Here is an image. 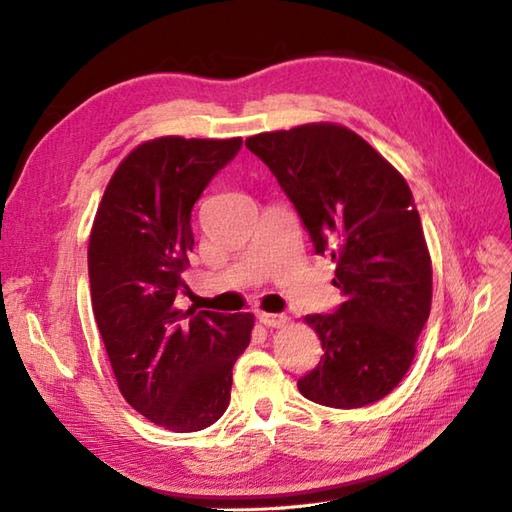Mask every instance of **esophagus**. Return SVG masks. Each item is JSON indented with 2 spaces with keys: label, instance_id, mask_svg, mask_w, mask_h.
Returning <instances> with one entry per match:
<instances>
[{
  "label": "esophagus",
  "instance_id": "esophagus-1",
  "mask_svg": "<svg viewBox=\"0 0 512 512\" xmlns=\"http://www.w3.org/2000/svg\"><path fill=\"white\" fill-rule=\"evenodd\" d=\"M257 318H259V323L266 325V327H283V325H288V316H283V314L259 312Z\"/></svg>",
  "mask_w": 512,
  "mask_h": 512
}]
</instances>
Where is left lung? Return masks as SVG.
Wrapping results in <instances>:
<instances>
[{
  "mask_svg": "<svg viewBox=\"0 0 512 512\" xmlns=\"http://www.w3.org/2000/svg\"><path fill=\"white\" fill-rule=\"evenodd\" d=\"M294 202L318 255L336 264L344 303L310 314L323 358L305 399L351 410L406 377L432 307V259L406 178L351 128L312 122L246 139Z\"/></svg>",
  "mask_w": 512,
  "mask_h": 512,
  "instance_id": "left-lung-1",
  "label": "left lung"
}]
</instances>
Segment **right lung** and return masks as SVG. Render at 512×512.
I'll return each mask as SVG.
<instances>
[{
	"instance_id": "1",
	"label": "right lung",
	"mask_w": 512,
	"mask_h": 512,
	"mask_svg": "<svg viewBox=\"0 0 512 512\" xmlns=\"http://www.w3.org/2000/svg\"><path fill=\"white\" fill-rule=\"evenodd\" d=\"M242 137L148 139L117 165L89 235L93 316L117 386L139 414L170 432L216 423L231 401L233 364L253 314L174 305L194 251L192 209Z\"/></svg>"
}]
</instances>
